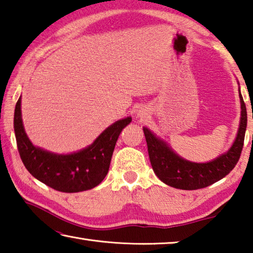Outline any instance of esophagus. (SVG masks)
Listing matches in <instances>:
<instances>
[{"label":"esophagus","mask_w":253,"mask_h":253,"mask_svg":"<svg viewBox=\"0 0 253 253\" xmlns=\"http://www.w3.org/2000/svg\"><path fill=\"white\" fill-rule=\"evenodd\" d=\"M149 116V110L146 106L139 107L136 110V118H138L139 121H146V118Z\"/></svg>","instance_id":"obj_1"}]
</instances>
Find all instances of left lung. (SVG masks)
<instances>
[{
  "label": "left lung",
  "mask_w": 253,
  "mask_h": 253,
  "mask_svg": "<svg viewBox=\"0 0 253 253\" xmlns=\"http://www.w3.org/2000/svg\"><path fill=\"white\" fill-rule=\"evenodd\" d=\"M241 117L237 137L228 151L205 163L187 161L177 155L169 144L147 127H143L149 161L154 173L163 183L179 190H199L220 181L234 169L241 155L247 129V108L239 88Z\"/></svg>",
  "instance_id": "8db88e82"
}]
</instances>
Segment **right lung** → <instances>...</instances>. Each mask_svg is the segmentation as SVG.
<instances>
[{"mask_svg": "<svg viewBox=\"0 0 253 253\" xmlns=\"http://www.w3.org/2000/svg\"><path fill=\"white\" fill-rule=\"evenodd\" d=\"M131 117L119 119L107 127L91 145L70 154H57L34 146L24 130L21 97L14 110V132L18 149L32 176L65 193L87 191L99 185L108 173L115 145Z\"/></svg>", "mask_w": 253, "mask_h": 253, "instance_id": "1", "label": "right lung"}]
</instances>
